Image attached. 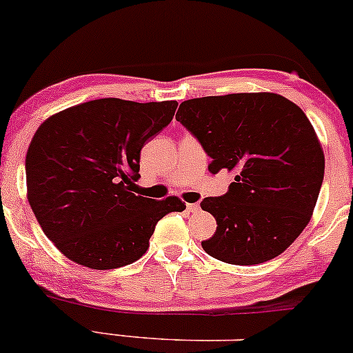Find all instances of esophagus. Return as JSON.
<instances>
[{"label": "esophagus", "mask_w": 353, "mask_h": 353, "mask_svg": "<svg viewBox=\"0 0 353 353\" xmlns=\"http://www.w3.org/2000/svg\"><path fill=\"white\" fill-rule=\"evenodd\" d=\"M185 209H188L190 214H197V212L201 210V205H199V203H185Z\"/></svg>", "instance_id": "esophagus-1"}]
</instances>
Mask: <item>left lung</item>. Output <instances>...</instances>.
<instances>
[{
	"instance_id": "left-lung-1",
	"label": "left lung",
	"mask_w": 353,
	"mask_h": 353,
	"mask_svg": "<svg viewBox=\"0 0 353 353\" xmlns=\"http://www.w3.org/2000/svg\"><path fill=\"white\" fill-rule=\"evenodd\" d=\"M176 120L210 156L212 174L235 171L227 194L201 202L217 220L202 248L240 266L281 254L311 220L324 181V151L303 110L278 93H230L182 101Z\"/></svg>"
}]
</instances>
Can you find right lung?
<instances>
[{
  "instance_id": "add662e5",
  "label": "right lung",
  "mask_w": 353,
  "mask_h": 353,
  "mask_svg": "<svg viewBox=\"0 0 353 353\" xmlns=\"http://www.w3.org/2000/svg\"><path fill=\"white\" fill-rule=\"evenodd\" d=\"M177 101L100 99L52 114L26 154L28 201L62 254L92 270L131 265L179 197L136 195L141 148L169 125Z\"/></svg>"
}]
</instances>
